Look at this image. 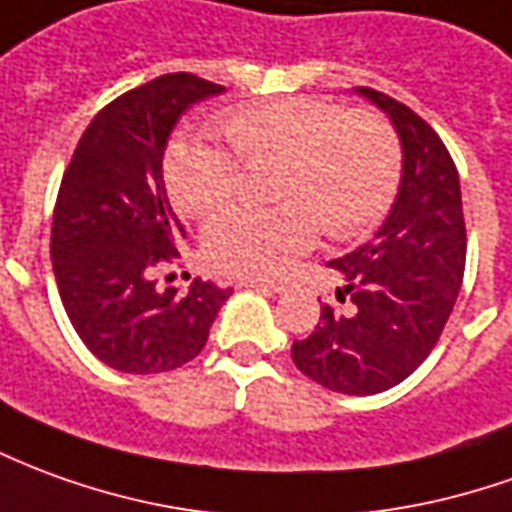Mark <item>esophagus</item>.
I'll return each instance as SVG.
<instances>
[{
  "label": "esophagus",
  "mask_w": 512,
  "mask_h": 512,
  "mask_svg": "<svg viewBox=\"0 0 512 512\" xmlns=\"http://www.w3.org/2000/svg\"><path fill=\"white\" fill-rule=\"evenodd\" d=\"M241 288H249V291H263V293L285 291V285H280V282H266V280H244L241 282Z\"/></svg>",
  "instance_id": "1"
}]
</instances>
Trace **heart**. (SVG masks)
I'll return each mask as SVG.
<instances>
[{
  "instance_id": "obj_1",
  "label": "heart",
  "mask_w": 512,
  "mask_h": 512,
  "mask_svg": "<svg viewBox=\"0 0 512 512\" xmlns=\"http://www.w3.org/2000/svg\"><path fill=\"white\" fill-rule=\"evenodd\" d=\"M224 146L185 138L166 155L174 207L210 219L235 202L249 171L277 166L271 210H235L205 232V257L221 274L280 277L305 255L324 227L332 238H355L391 210L402 180V144L388 119L371 110L288 96L238 107L219 119Z\"/></svg>"
}]
</instances>
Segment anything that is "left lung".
I'll return each instance as SVG.
<instances>
[{
    "instance_id": "1",
    "label": "left lung",
    "mask_w": 512,
    "mask_h": 512,
    "mask_svg": "<svg viewBox=\"0 0 512 512\" xmlns=\"http://www.w3.org/2000/svg\"><path fill=\"white\" fill-rule=\"evenodd\" d=\"M388 113L402 141V185L380 232L332 260L343 277L316 330L293 341L296 368L349 396L388 391L410 377L441 338L466 268V221L455 160L438 132L393 96L360 88Z\"/></svg>"
}]
</instances>
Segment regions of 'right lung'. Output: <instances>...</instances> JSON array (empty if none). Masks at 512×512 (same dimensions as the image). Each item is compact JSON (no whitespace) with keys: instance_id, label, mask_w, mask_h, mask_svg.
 <instances>
[{"instance_id":"1","label":"right lung","mask_w":512,"mask_h":512,"mask_svg":"<svg viewBox=\"0 0 512 512\" xmlns=\"http://www.w3.org/2000/svg\"><path fill=\"white\" fill-rule=\"evenodd\" d=\"M224 88L174 71L113 99L85 127L55 202L52 268L71 327L105 366L160 374L205 349L230 291L194 280L155 288L185 238L163 185V155L188 107Z\"/></svg>"}]
</instances>
